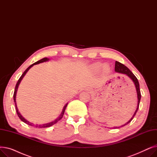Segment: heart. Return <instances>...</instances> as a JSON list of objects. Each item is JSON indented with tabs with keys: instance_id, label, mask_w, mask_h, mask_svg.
<instances>
[{
	"instance_id": "1",
	"label": "heart",
	"mask_w": 157,
	"mask_h": 157,
	"mask_svg": "<svg viewBox=\"0 0 157 157\" xmlns=\"http://www.w3.org/2000/svg\"><path fill=\"white\" fill-rule=\"evenodd\" d=\"M101 63H95V65H94V69L95 70H97L101 67ZM103 70L105 72H108L109 71V67L108 65H104L103 66Z\"/></svg>"
}]
</instances>
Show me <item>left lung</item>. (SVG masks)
Listing matches in <instances>:
<instances>
[{"label": "left lung", "mask_w": 157, "mask_h": 157, "mask_svg": "<svg viewBox=\"0 0 157 157\" xmlns=\"http://www.w3.org/2000/svg\"><path fill=\"white\" fill-rule=\"evenodd\" d=\"M114 70H115V72H118V73H122V74H126V75H127L133 81L134 83L136 86V91H137V99H138V102H137V109L133 115V117H132V118L127 123H125V125H123L121 127H123L125 126L126 125H127L128 123H129L132 120V119L134 118V117H135V115L136 114V113L137 112V110L139 109V103H140V100H141V91H140V88H139V81L137 79V78L135 76L134 74L129 69L128 67H127L125 65H124L123 64L121 63L120 62H117L116 61V62H115V68H114ZM114 128H119V127H114Z\"/></svg>", "instance_id": "8db88e82"}]
</instances>
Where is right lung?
<instances>
[{
    "mask_svg": "<svg viewBox=\"0 0 157 157\" xmlns=\"http://www.w3.org/2000/svg\"><path fill=\"white\" fill-rule=\"evenodd\" d=\"M49 60V59H47V58H44V59H41V60H39V61H37V62H35V63H34L33 64H32L31 65H30L29 67L24 71V72L22 74V75L21 76V77L19 78V79H18V82H17V83H16V86H15V89H14V94H13V99H14V104H15V106H16V113H17V114H18V117L20 118V119L22 121H23L24 123H27V125H30V126H33V127H38V128H46V127H51V126H52V125H53L55 123H56L57 121H59L60 120H61L62 118V117H63V114H64V112H65V108H66V107H67V104H66L65 106H64V108H63V111H62V114H61V115L59 117V118H58L56 120H55V121H52V122H50V123H46V124H44V125H34V123H30V122H29V121H27V120H26L20 114V113L18 112V108H17V106H16V92H17V90H18V86H19V84H20V81H21V79H23V78L24 77V76L25 75V74L27 73V72L32 67L33 65H36V64H38V63H42V62H46V61H48Z\"/></svg>",
    "mask_w": 157,
    "mask_h": 157,
    "instance_id": "obj_1",
    "label": "right lung"
}]
</instances>
